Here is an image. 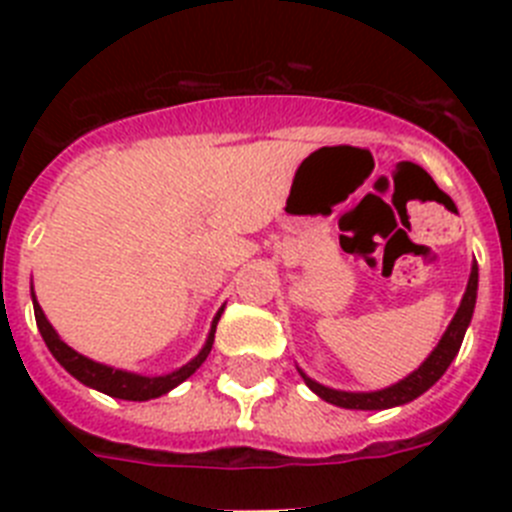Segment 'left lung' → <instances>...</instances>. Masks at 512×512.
I'll list each match as a JSON object with an SVG mask.
<instances>
[{"instance_id":"1","label":"left lung","mask_w":512,"mask_h":512,"mask_svg":"<svg viewBox=\"0 0 512 512\" xmlns=\"http://www.w3.org/2000/svg\"><path fill=\"white\" fill-rule=\"evenodd\" d=\"M477 282H479V271H477V261H474L472 274H469V282H467V292H464V297H461L459 310H456L454 320L449 323V328H446V333L441 336L438 346L433 348L431 356H428V359H425L413 374H408L405 379L392 384V387H384V390H377V392H343V390H333V387H325V384L315 382V379H310L300 369L302 379H305V384L315 392V395L323 397V400L330 402V405H338V408L387 410V408H397V405H405V402H413L415 397L423 395L425 390H431L433 384L443 377V372L449 369L454 356L459 354L464 333H467L469 323H472L474 302H477Z\"/></svg>"}]
</instances>
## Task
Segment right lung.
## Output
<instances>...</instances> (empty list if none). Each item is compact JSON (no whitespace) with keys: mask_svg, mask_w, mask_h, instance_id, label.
<instances>
[{"mask_svg":"<svg viewBox=\"0 0 512 512\" xmlns=\"http://www.w3.org/2000/svg\"><path fill=\"white\" fill-rule=\"evenodd\" d=\"M33 310H35V320H38V330L40 336H43L45 346L56 356L58 364L71 374V377L79 379L81 384H87L92 390L104 392V395L117 397V400H133V402H143V400H153V397H161L166 392H171L174 387L184 382V379L192 377L197 369L202 366V361L207 359V354L212 351V341H215V328H217V320H220V312L215 315L212 320V330L210 336H207L205 346L197 356H194L189 364H184L182 369H176V372L164 374V377H140V374L133 372H122V369H112V366H104L97 364V361L87 359V356H81L79 351H74L71 346L58 338V333L53 330V325L48 323L45 318V312L40 310L38 300H35V292H33Z\"/></svg>","mask_w":512,"mask_h":512,"instance_id":"obj_1","label":"right lung"}]
</instances>
